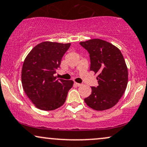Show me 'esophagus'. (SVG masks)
Here are the masks:
<instances>
[{"mask_svg": "<svg viewBox=\"0 0 147 147\" xmlns=\"http://www.w3.org/2000/svg\"><path fill=\"white\" fill-rule=\"evenodd\" d=\"M75 85H76V86H78V87H79V86H81V85H82V84H78V83L75 82Z\"/></svg>", "mask_w": 147, "mask_h": 147, "instance_id": "1", "label": "esophagus"}]
</instances>
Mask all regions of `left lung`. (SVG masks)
<instances>
[{"label":"left lung","instance_id":"1","mask_svg":"<svg viewBox=\"0 0 147 147\" xmlns=\"http://www.w3.org/2000/svg\"><path fill=\"white\" fill-rule=\"evenodd\" d=\"M90 57V70L98 74V86L84 99L88 106L96 111L112 108L119 101L128 83V70L121 51L112 44L92 39L79 43Z\"/></svg>","mask_w":147,"mask_h":147}]
</instances>
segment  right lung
Listing matches in <instances>:
<instances>
[{"label":"right lung","mask_w":147,"mask_h":147,"mask_svg":"<svg viewBox=\"0 0 147 147\" xmlns=\"http://www.w3.org/2000/svg\"><path fill=\"white\" fill-rule=\"evenodd\" d=\"M70 47V43L43 42L26 57L21 75L22 87L37 108L54 110L66 101L73 81L57 79L54 74Z\"/></svg>","instance_id":"obj_1"}]
</instances>
